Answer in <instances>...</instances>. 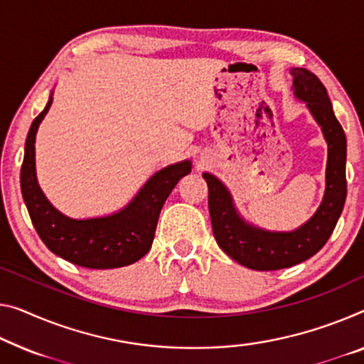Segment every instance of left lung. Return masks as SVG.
Masks as SVG:
<instances>
[{"label":"left lung","mask_w":364,"mask_h":364,"mask_svg":"<svg viewBox=\"0 0 364 364\" xmlns=\"http://www.w3.org/2000/svg\"><path fill=\"white\" fill-rule=\"evenodd\" d=\"M293 92L306 102L327 141L326 193L314 216L289 232L257 228L237 213L232 197L220 178L205 172L208 183V208L215 239L237 264L268 272L301 264L317 254L333 232L346 198V138L333 114L327 89L306 68H291Z\"/></svg>","instance_id":"1"}]
</instances>
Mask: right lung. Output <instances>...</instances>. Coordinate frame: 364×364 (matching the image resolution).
I'll list each match as a JSON object with an SVG mask.
<instances>
[{
    "instance_id": "1",
    "label": "right lung",
    "mask_w": 364,
    "mask_h": 364,
    "mask_svg": "<svg viewBox=\"0 0 364 364\" xmlns=\"http://www.w3.org/2000/svg\"><path fill=\"white\" fill-rule=\"evenodd\" d=\"M52 102L50 96L46 109L32 122L21 167L22 197L33 228L53 254L75 265L104 270L135 264L149 252L161 208L177 182L192 171V163L187 159L158 171L114 215L73 220L50 203L36 176V135Z\"/></svg>"
}]
</instances>
